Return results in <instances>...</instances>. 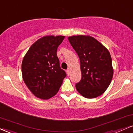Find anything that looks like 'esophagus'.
<instances>
[{
  "mask_svg": "<svg viewBox=\"0 0 133 133\" xmlns=\"http://www.w3.org/2000/svg\"><path fill=\"white\" fill-rule=\"evenodd\" d=\"M66 73H67V75H68V76L70 75V70L69 69H67L66 70Z\"/></svg>",
  "mask_w": 133,
  "mask_h": 133,
  "instance_id": "1",
  "label": "esophagus"
}]
</instances>
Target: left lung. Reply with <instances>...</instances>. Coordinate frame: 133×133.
<instances>
[{"label":"left lung","mask_w":133,"mask_h":133,"mask_svg":"<svg viewBox=\"0 0 133 133\" xmlns=\"http://www.w3.org/2000/svg\"><path fill=\"white\" fill-rule=\"evenodd\" d=\"M68 40L80 61L82 79L76 83V90L87 98L100 96L109 87L113 75L110 52L90 36H71Z\"/></svg>","instance_id":"1"}]
</instances>
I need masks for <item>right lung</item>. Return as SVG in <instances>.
<instances>
[{
  "instance_id": "1",
  "label": "right lung",
  "mask_w": 133,
  "mask_h": 133,
  "mask_svg": "<svg viewBox=\"0 0 133 133\" xmlns=\"http://www.w3.org/2000/svg\"><path fill=\"white\" fill-rule=\"evenodd\" d=\"M64 36H45L29 48L22 63L23 79L37 98L49 99L58 91L66 72L60 66L57 48Z\"/></svg>"
}]
</instances>
